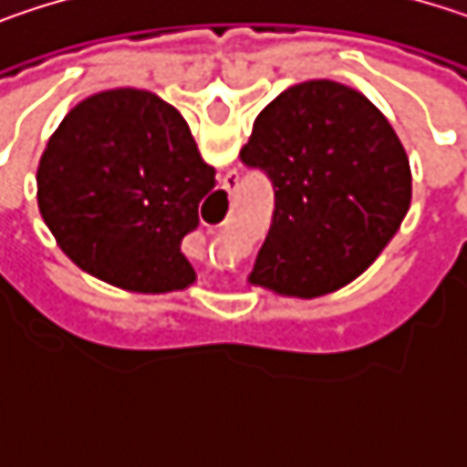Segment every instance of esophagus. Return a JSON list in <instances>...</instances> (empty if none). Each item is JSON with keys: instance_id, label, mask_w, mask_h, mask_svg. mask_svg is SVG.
I'll return each instance as SVG.
<instances>
[{"instance_id": "1", "label": "esophagus", "mask_w": 467, "mask_h": 467, "mask_svg": "<svg viewBox=\"0 0 467 467\" xmlns=\"http://www.w3.org/2000/svg\"><path fill=\"white\" fill-rule=\"evenodd\" d=\"M234 181H237V178H233V172H230V175H224V189H227V192H233Z\"/></svg>"}]
</instances>
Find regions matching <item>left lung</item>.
I'll return each mask as SVG.
<instances>
[{"label":"left lung","instance_id":"obj_1","mask_svg":"<svg viewBox=\"0 0 467 467\" xmlns=\"http://www.w3.org/2000/svg\"><path fill=\"white\" fill-rule=\"evenodd\" d=\"M240 159L275 189L248 284L314 300L362 275L411 208V164L384 113L357 88L306 80L254 121Z\"/></svg>","mask_w":467,"mask_h":467}]
</instances>
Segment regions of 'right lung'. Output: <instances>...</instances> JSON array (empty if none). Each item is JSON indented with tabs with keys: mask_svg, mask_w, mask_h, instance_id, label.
<instances>
[{
	"mask_svg": "<svg viewBox=\"0 0 467 467\" xmlns=\"http://www.w3.org/2000/svg\"><path fill=\"white\" fill-rule=\"evenodd\" d=\"M213 186L183 116L130 86L78 102L37 167V205L58 248L83 273L142 295L197 281L181 240Z\"/></svg>",
	"mask_w": 467,
	"mask_h": 467,
	"instance_id": "add662e5",
	"label": "right lung"
}]
</instances>
